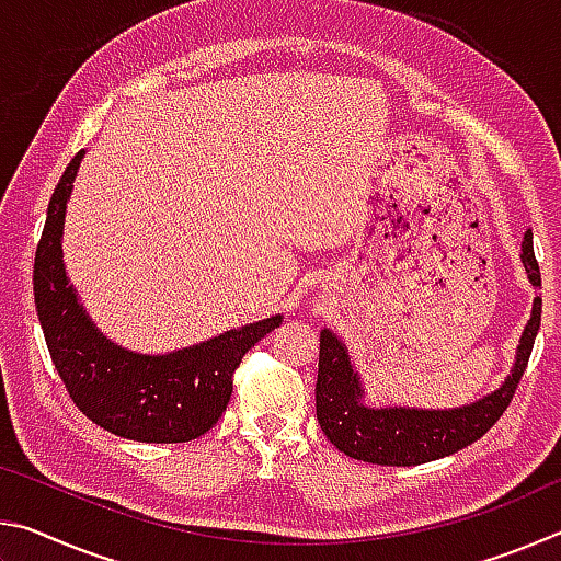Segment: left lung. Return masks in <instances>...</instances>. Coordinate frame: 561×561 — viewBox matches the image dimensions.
Segmentation results:
<instances>
[{"mask_svg": "<svg viewBox=\"0 0 561 561\" xmlns=\"http://www.w3.org/2000/svg\"><path fill=\"white\" fill-rule=\"evenodd\" d=\"M522 262L535 287H542V274L531 247V232L522 242ZM542 299H535L531 319L522 334L515 371L500 391L472 405L455 411H408V408H366L358 401L360 383L351 368L346 348L329 329L319 336V376H317V417L327 438L348 458L374 465H421L445 458L470 443L480 440L515 396L535 346Z\"/></svg>", "mask_w": 561, "mask_h": 561, "instance_id": "left-lung-1", "label": "left lung"}]
</instances>
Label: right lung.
I'll list each match as a JSON object with an SVG mask.
<instances>
[{"label":"right lung","mask_w":561,"mask_h":561,"mask_svg":"<svg viewBox=\"0 0 561 561\" xmlns=\"http://www.w3.org/2000/svg\"><path fill=\"white\" fill-rule=\"evenodd\" d=\"M81 158L83 150L54 187L34 257V304L56 371L79 411L113 435L140 443L201 438L230 403L242 356L277 329L282 317L168 356H140L113 346L79 307L61 262L66 201Z\"/></svg>","instance_id":"obj_1"}]
</instances>
